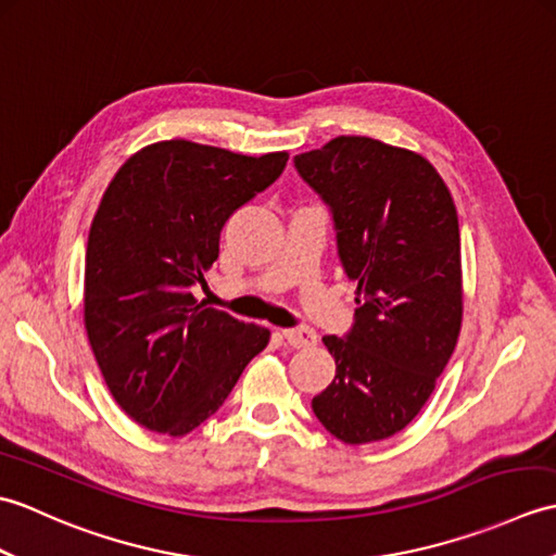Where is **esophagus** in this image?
Returning a JSON list of instances; mask_svg holds the SVG:
<instances>
[{
  "mask_svg": "<svg viewBox=\"0 0 556 556\" xmlns=\"http://www.w3.org/2000/svg\"><path fill=\"white\" fill-rule=\"evenodd\" d=\"M281 337H285L293 349H308L317 344V334L311 327H289L281 329Z\"/></svg>",
  "mask_w": 556,
  "mask_h": 556,
  "instance_id": "obj_1",
  "label": "esophagus"
}]
</instances>
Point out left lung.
<instances>
[{
	"label": "left lung",
	"mask_w": 556,
	"mask_h": 556,
	"mask_svg": "<svg viewBox=\"0 0 556 556\" xmlns=\"http://www.w3.org/2000/svg\"><path fill=\"white\" fill-rule=\"evenodd\" d=\"M293 164L332 212L341 267L358 285L349 334L323 339L337 375L313 410L341 442H380L418 416L456 346V205L428 160L375 138L339 136Z\"/></svg>",
	"instance_id": "1"
}]
</instances>
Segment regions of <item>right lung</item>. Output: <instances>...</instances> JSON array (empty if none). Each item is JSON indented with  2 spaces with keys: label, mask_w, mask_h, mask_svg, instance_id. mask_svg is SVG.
Returning <instances> with one entry per match:
<instances>
[{
  "label": "right lung",
  "mask_w": 556,
  "mask_h": 556,
  "mask_svg": "<svg viewBox=\"0 0 556 556\" xmlns=\"http://www.w3.org/2000/svg\"><path fill=\"white\" fill-rule=\"evenodd\" d=\"M263 157L162 140L114 174L90 224L83 320L116 404L148 430L181 437L229 396L269 329L195 299L236 210L285 172Z\"/></svg>",
  "instance_id": "1"
}]
</instances>
